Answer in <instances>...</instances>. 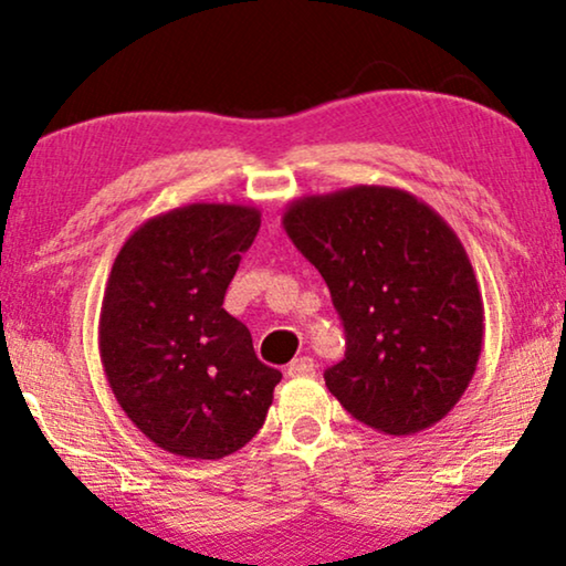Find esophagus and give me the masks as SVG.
Masks as SVG:
<instances>
[{"instance_id": "1", "label": "esophagus", "mask_w": 566, "mask_h": 566, "mask_svg": "<svg viewBox=\"0 0 566 566\" xmlns=\"http://www.w3.org/2000/svg\"><path fill=\"white\" fill-rule=\"evenodd\" d=\"M316 363L312 358H296L289 366V376L291 378H304V376H314Z\"/></svg>"}]
</instances>
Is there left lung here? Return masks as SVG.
Here are the masks:
<instances>
[{
    "label": "left lung",
    "instance_id": "1",
    "mask_svg": "<svg viewBox=\"0 0 566 566\" xmlns=\"http://www.w3.org/2000/svg\"><path fill=\"white\" fill-rule=\"evenodd\" d=\"M283 229L343 319L345 358L324 370L339 405L384 436L443 420L474 376L484 337L482 293L455 231L412 192L386 185L293 200Z\"/></svg>",
    "mask_w": 566,
    "mask_h": 566
}]
</instances>
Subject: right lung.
Instances as JSON below:
<instances>
[{
  "label": "right lung",
  "instance_id": "right-lung-1",
  "mask_svg": "<svg viewBox=\"0 0 566 566\" xmlns=\"http://www.w3.org/2000/svg\"><path fill=\"white\" fill-rule=\"evenodd\" d=\"M260 211L190 203L120 247L99 312V360L128 420L161 451L216 461L258 436L281 370L223 308Z\"/></svg>",
  "mask_w": 566,
  "mask_h": 566
}]
</instances>
